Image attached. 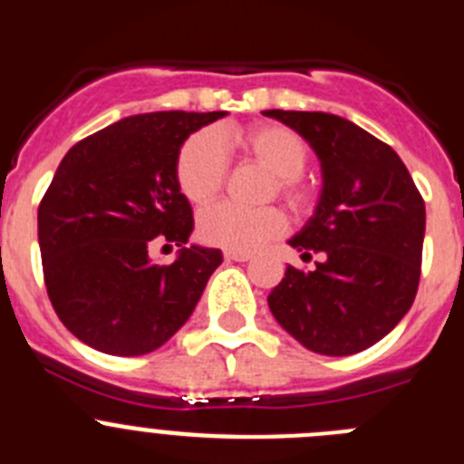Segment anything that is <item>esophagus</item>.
I'll return each instance as SVG.
<instances>
[{"instance_id":"1","label":"esophagus","mask_w":464,"mask_h":464,"mask_svg":"<svg viewBox=\"0 0 464 464\" xmlns=\"http://www.w3.org/2000/svg\"><path fill=\"white\" fill-rule=\"evenodd\" d=\"M251 253H239V251H225V260L232 262H248L251 260Z\"/></svg>"}]
</instances>
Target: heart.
<instances>
[{
  "mask_svg": "<svg viewBox=\"0 0 464 464\" xmlns=\"http://www.w3.org/2000/svg\"><path fill=\"white\" fill-rule=\"evenodd\" d=\"M225 143L237 146L248 158L256 160L257 165L272 171L276 176L274 188L290 204L304 199L297 176L306 167V143L288 127L262 122L248 130L220 134L202 130L183 143L176 160V181L192 204L211 202L223 188L227 174ZM197 229L207 244L220 246L227 251L251 253L285 232V216L274 207L244 208L239 204L220 202L204 208Z\"/></svg>",
  "mask_w": 464,
  "mask_h": 464,
  "instance_id": "1",
  "label": "heart"
}]
</instances>
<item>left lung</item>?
<instances>
[{
	"instance_id": "left-lung-1",
	"label": "left lung",
	"mask_w": 464,
	"mask_h": 464,
	"mask_svg": "<svg viewBox=\"0 0 464 464\" xmlns=\"http://www.w3.org/2000/svg\"><path fill=\"white\" fill-rule=\"evenodd\" d=\"M314 149L323 188L314 216L288 244L314 272L288 267L267 302L278 325L314 353L374 346L413 304L425 202L400 155L362 127L323 111H262Z\"/></svg>"
}]
</instances>
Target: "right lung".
Listing matches in <instances>:
<instances>
[{"label": "right lung", "mask_w": 464, "mask_h": 464, "mask_svg": "<svg viewBox=\"0 0 464 464\" xmlns=\"http://www.w3.org/2000/svg\"><path fill=\"white\" fill-rule=\"evenodd\" d=\"M225 111H155L122 118L69 150L39 204L48 297L73 337L109 355H143L190 318L223 253L188 246L195 220L176 181L192 132ZM179 246L171 266L152 239Z\"/></svg>", "instance_id": "obj_1"}]
</instances>
